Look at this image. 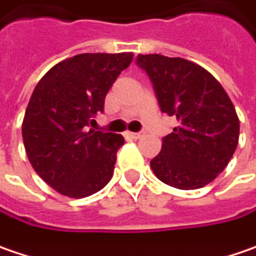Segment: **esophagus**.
I'll return each instance as SVG.
<instances>
[{
  "label": "esophagus",
  "instance_id": "1",
  "mask_svg": "<svg viewBox=\"0 0 256 256\" xmlns=\"http://www.w3.org/2000/svg\"><path fill=\"white\" fill-rule=\"evenodd\" d=\"M126 136H128V137L134 138V140H138V138L142 137V134H141V132H128Z\"/></svg>",
  "mask_w": 256,
  "mask_h": 256
}]
</instances>
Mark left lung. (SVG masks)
Instances as JSON below:
<instances>
[{"mask_svg":"<svg viewBox=\"0 0 256 256\" xmlns=\"http://www.w3.org/2000/svg\"><path fill=\"white\" fill-rule=\"evenodd\" d=\"M163 114L178 126L150 162L154 174L178 190H198L224 170L239 141V118L226 90L201 65L158 54L138 55Z\"/></svg>","mask_w":256,"mask_h":256,"instance_id":"8db88e82","label":"left lung"}]
</instances>
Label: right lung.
<instances>
[{
  "instance_id": "add662e5",
  "label": "right lung",
  "mask_w": 256,
  "mask_h": 256,
  "mask_svg": "<svg viewBox=\"0 0 256 256\" xmlns=\"http://www.w3.org/2000/svg\"><path fill=\"white\" fill-rule=\"evenodd\" d=\"M132 58V52L66 58L32 93L22 125L26 154L36 174L65 196L93 195L112 179L124 137L87 126Z\"/></svg>"
}]
</instances>
